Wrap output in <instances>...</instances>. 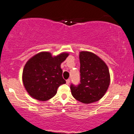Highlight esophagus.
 <instances>
[{
  "label": "esophagus",
  "mask_w": 134,
  "mask_h": 134,
  "mask_svg": "<svg viewBox=\"0 0 134 134\" xmlns=\"http://www.w3.org/2000/svg\"><path fill=\"white\" fill-rule=\"evenodd\" d=\"M70 79H67V80H66V84L69 85V84H70Z\"/></svg>",
  "instance_id": "obj_1"
}]
</instances>
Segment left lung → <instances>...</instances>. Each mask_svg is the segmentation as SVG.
<instances>
[{"instance_id": "8db88e82", "label": "left lung", "mask_w": 134, "mask_h": 134, "mask_svg": "<svg viewBox=\"0 0 134 134\" xmlns=\"http://www.w3.org/2000/svg\"><path fill=\"white\" fill-rule=\"evenodd\" d=\"M81 83L71 84V94L77 101L89 104L100 100L105 95L110 84L109 68L105 62L89 51L79 52Z\"/></svg>"}]
</instances>
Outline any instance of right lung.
<instances>
[{"label":"right lung","instance_id":"add662e5","mask_svg":"<svg viewBox=\"0 0 134 134\" xmlns=\"http://www.w3.org/2000/svg\"><path fill=\"white\" fill-rule=\"evenodd\" d=\"M68 53L57 56L47 51L38 53L24 66L22 80L25 89L33 98L47 101L57 94L59 86L66 83L60 65L68 57Z\"/></svg>","mask_w":134,"mask_h":134}]
</instances>
